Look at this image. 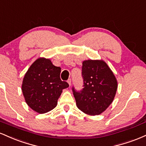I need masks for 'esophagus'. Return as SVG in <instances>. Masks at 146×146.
Segmentation results:
<instances>
[{
	"mask_svg": "<svg viewBox=\"0 0 146 146\" xmlns=\"http://www.w3.org/2000/svg\"><path fill=\"white\" fill-rule=\"evenodd\" d=\"M67 82L68 84V85H69V86H71V79H68Z\"/></svg>",
	"mask_w": 146,
	"mask_h": 146,
	"instance_id": "esophagus-1",
	"label": "esophagus"
}]
</instances>
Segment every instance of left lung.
Here are the masks:
<instances>
[{
  "instance_id": "8db88e82",
  "label": "left lung",
  "mask_w": 146,
  "mask_h": 146,
  "mask_svg": "<svg viewBox=\"0 0 146 146\" xmlns=\"http://www.w3.org/2000/svg\"><path fill=\"white\" fill-rule=\"evenodd\" d=\"M82 90L73 88L78 108L89 115H98L111 104L117 90L113 72L102 60H87L82 62Z\"/></svg>"
}]
</instances>
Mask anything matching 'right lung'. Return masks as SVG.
<instances>
[{
    "mask_svg": "<svg viewBox=\"0 0 146 146\" xmlns=\"http://www.w3.org/2000/svg\"><path fill=\"white\" fill-rule=\"evenodd\" d=\"M60 72L61 68L51 60L39 58L25 73L22 91L27 104L36 113H46L56 108L62 90L69 86L61 80Z\"/></svg>",
    "mask_w": 146,
    "mask_h": 146,
    "instance_id": "right-lung-1",
    "label": "right lung"
}]
</instances>
